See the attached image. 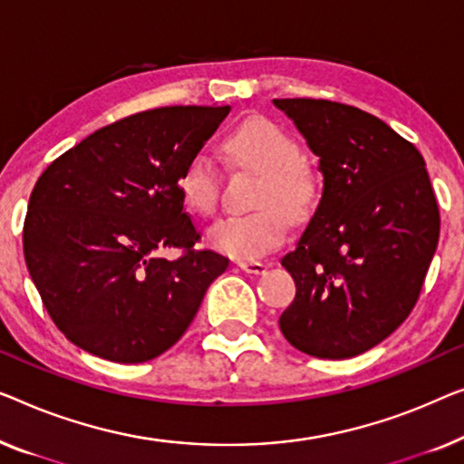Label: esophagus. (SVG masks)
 Returning a JSON list of instances; mask_svg holds the SVG:
<instances>
[{
	"mask_svg": "<svg viewBox=\"0 0 464 464\" xmlns=\"http://www.w3.org/2000/svg\"><path fill=\"white\" fill-rule=\"evenodd\" d=\"M237 266L246 274H264L266 272V264H261V261H255V259H238Z\"/></svg>",
	"mask_w": 464,
	"mask_h": 464,
	"instance_id": "obj_1",
	"label": "esophagus"
}]
</instances>
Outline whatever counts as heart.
Returning <instances> with one entry per match:
<instances>
[{
  "label": "heart",
  "instance_id": "b5f03b06",
  "mask_svg": "<svg viewBox=\"0 0 464 464\" xmlns=\"http://www.w3.org/2000/svg\"><path fill=\"white\" fill-rule=\"evenodd\" d=\"M224 150L237 165L259 173L251 200L255 211L218 219L207 230V240L227 257L255 259L285 240L286 218L301 221L310 216L318 188L299 160V144L267 119H251L234 130ZM178 192L186 209L197 216L216 211L219 176L209 154L197 152L188 159L179 171Z\"/></svg>",
  "mask_w": 464,
  "mask_h": 464
}]
</instances>
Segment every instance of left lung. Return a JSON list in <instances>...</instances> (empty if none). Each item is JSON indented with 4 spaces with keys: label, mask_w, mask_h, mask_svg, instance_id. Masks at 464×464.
Wrapping results in <instances>:
<instances>
[{
    "label": "left lung",
    "mask_w": 464,
    "mask_h": 464,
    "mask_svg": "<svg viewBox=\"0 0 464 464\" xmlns=\"http://www.w3.org/2000/svg\"><path fill=\"white\" fill-rule=\"evenodd\" d=\"M318 157L322 197L282 257L297 286L278 324L314 358L345 360L387 339L419 299L440 238L425 160L371 112L274 100Z\"/></svg>",
    "instance_id": "obj_1"
}]
</instances>
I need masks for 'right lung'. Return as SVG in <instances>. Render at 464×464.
<instances>
[{
    "instance_id": "1",
    "label": "right lung",
    "mask_w": 464,
    "mask_h": 464,
    "mask_svg": "<svg viewBox=\"0 0 464 464\" xmlns=\"http://www.w3.org/2000/svg\"><path fill=\"white\" fill-rule=\"evenodd\" d=\"M230 106H163L106 125L42 173L24 259L64 337L119 364L176 345L230 261L197 251L178 178ZM165 247H182L165 260Z\"/></svg>"
}]
</instances>
